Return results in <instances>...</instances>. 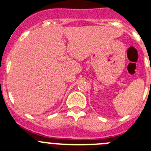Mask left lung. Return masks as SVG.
<instances>
[{
    "label": "left lung",
    "mask_w": 151,
    "mask_h": 151,
    "mask_svg": "<svg viewBox=\"0 0 151 151\" xmlns=\"http://www.w3.org/2000/svg\"><path fill=\"white\" fill-rule=\"evenodd\" d=\"M150 70H151V66H150Z\"/></svg>",
    "instance_id": "left-lung-1"
}]
</instances>
